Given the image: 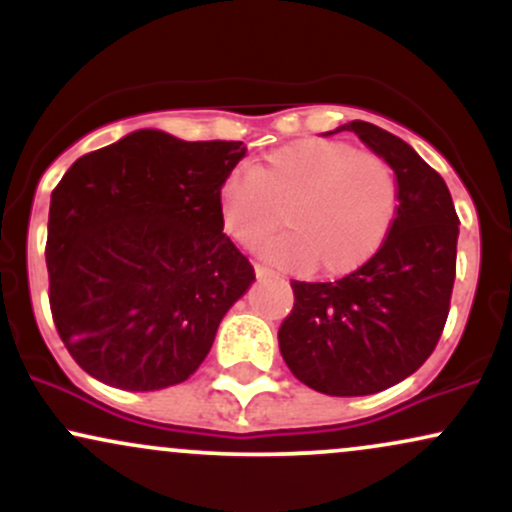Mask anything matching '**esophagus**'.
<instances>
[{
	"label": "esophagus",
	"instance_id": "esophagus-1",
	"mask_svg": "<svg viewBox=\"0 0 512 512\" xmlns=\"http://www.w3.org/2000/svg\"><path fill=\"white\" fill-rule=\"evenodd\" d=\"M255 274H257V279H281V281H284V276L276 274L274 269L264 267V264H257V267H255Z\"/></svg>",
	"mask_w": 512,
	"mask_h": 512
}]
</instances>
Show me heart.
<instances>
[{
	"mask_svg": "<svg viewBox=\"0 0 512 512\" xmlns=\"http://www.w3.org/2000/svg\"><path fill=\"white\" fill-rule=\"evenodd\" d=\"M293 231L269 240L262 255L281 267L315 260L330 276L363 267L385 245L399 211V182L390 161L342 139L305 137L269 151L250 173L221 182L223 231L252 248L284 221Z\"/></svg>",
	"mask_w": 512,
	"mask_h": 512,
	"instance_id": "b5f03b06",
	"label": "heart"
}]
</instances>
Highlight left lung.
<instances>
[{"mask_svg": "<svg viewBox=\"0 0 512 512\" xmlns=\"http://www.w3.org/2000/svg\"><path fill=\"white\" fill-rule=\"evenodd\" d=\"M344 129L395 168L397 221L356 272L325 284L291 281L279 349L301 383L361 397L402 383L436 349L450 313L460 219L445 180L407 142L361 120L334 132Z\"/></svg>", "mask_w": 512, "mask_h": 512, "instance_id": "1", "label": "left lung"}]
</instances>
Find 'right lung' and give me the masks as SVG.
<instances>
[{"label":"right lung","mask_w":512,"mask_h":512,"mask_svg":"<svg viewBox=\"0 0 512 512\" xmlns=\"http://www.w3.org/2000/svg\"><path fill=\"white\" fill-rule=\"evenodd\" d=\"M243 142L139 129L81 156L50 199V310L72 358L105 385L190 378L255 269L223 233L219 190Z\"/></svg>","instance_id":"right-lung-1"}]
</instances>
